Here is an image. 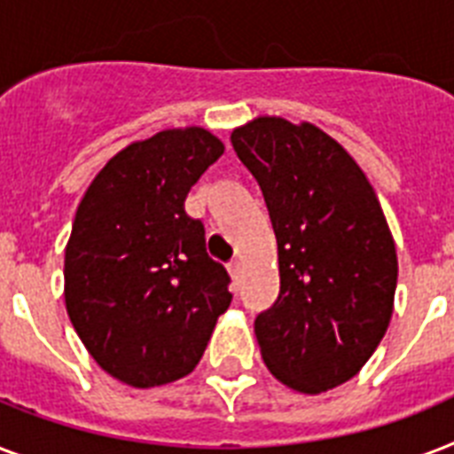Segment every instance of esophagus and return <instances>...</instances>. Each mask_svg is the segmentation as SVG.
Here are the masks:
<instances>
[{
	"label": "esophagus",
	"mask_w": 454,
	"mask_h": 454,
	"mask_svg": "<svg viewBox=\"0 0 454 454\" xmlns=\"http://www.w3.org/2000/svg\"><path fill=\"white\" fill-rule=\"evenodd\" d=\"M231 276H233L235 283H240V278H242V262H238V259H235V262L231 263Z\"/></svg>",
	"instance_id": "obj_1"
}]
</instances>
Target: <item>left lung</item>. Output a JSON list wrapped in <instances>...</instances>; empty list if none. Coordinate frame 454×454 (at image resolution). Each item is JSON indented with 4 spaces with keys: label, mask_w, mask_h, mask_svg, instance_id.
<instances>
[{
    "label": "left lung",
    "mask_w": 454,
    "mask_h": 454,
    "mask_svg": "<svg viewBox=\"0 0 454 454\" xmlns=\"http://www.w3.org/2000/svg\"><path fill=\"white\" fill-rule=\"evenodd\" d=\"M262 188L280 292L254 332L270 374L317 395L363 370L394 316L398 256L365 171L316 124L259 115L231 131Z\"/></svg>",
    "instance_id": "left-lung-1"
}]
</instances>
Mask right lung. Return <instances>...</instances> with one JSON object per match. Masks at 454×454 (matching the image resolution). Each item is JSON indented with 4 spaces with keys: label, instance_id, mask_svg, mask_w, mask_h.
Here are the masks:
<instances>
[{
    "label": "right lung",
    "instance_id": "1",
    "mask_svg": "<svg viewBox=\"0 0 454 454\" xmlns=\"http://www.w3.org/2000/svg\"><path fill=\"white\" fill-rule=\"evenodd\" d=\"M223 151L202 127L157 131L110 157L77 205L63 266L67 316L91 358L127 387L191 374L231 306L226 269L184 209Z\"/></svg>",
    "mask_w": 454,
    "mask_h": 454
}]
</instances>
